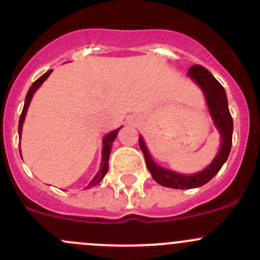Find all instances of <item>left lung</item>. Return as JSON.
Returning <instances> with one entry per match:
<instances>
[{"label": "left lung", "instance_id": "1", "mask_svg": "<svg viewBox=\"0 0 260 260\" xmlns=\"http://www.w3.org/2000/svg\"><path fill=\"white\" fill-rule=\"evenodd\" d=\"M187 74L192 80L197 83L205 94L209 114L213 119L217 130L220 134V149L216 157L213 158V161L205 170L193 175H182L158 166L151 158L150 152L147 151L144 139L139 136V145H140L141 151L144 153L147 170L151 174L152 178L158 185L170 187V188L186 189L196 188V187L206 185L209 180L214 177V175L219 171L223 164L227 161L232 147L233 119H232L230 109H228V100L224 88L211 74V72H208L207 69L203 68L202 66H198V64L192 66Z\"/></svg>", "mask_w": 260, "mask_h": 260}]
</instances>
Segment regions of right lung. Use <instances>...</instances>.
<instances>
[{
	"label": "right lung",
	"instance_id": "right-lung-1",
	"mask_svg": "<svg viewBox=\"0 0 260 260\" xmlns=\"http://www.w3.org/2000/svg\"><path fill=\"white\" fill-rule=\"evenodd\" d=\"M52 73V69L51 71H48L47 73H44L42 77L38 78L37 80H36L35 83H33L32 85H30L28 93H27L26 95V100H24V107H23V110H22V114H21V118H19V124H18V134H19V139H21V134H22V126H23V121H24V118H26V114H27V109L29 107V103L30 100H32V96L33 94L36 93V90H37L38 88L42 85V83L44 82V80L47 79V78L49 77V74ZM121 129V127H119V129L111 131L110 134H108L107 136H105L104 139H103V160H102V164H100V169L99 171H98V174L94 176L93 180L89 182L88 185V188H90V187H94L96 186L98 183L100 182V181L104 178V176L107 175L108 170H109V156H110V152H111V146H113V142L114 140L116 139V135H118L119 130Z\"/></svg>",
	"mask_w": 260,
	"mask_h": 260
}]
</instances>
